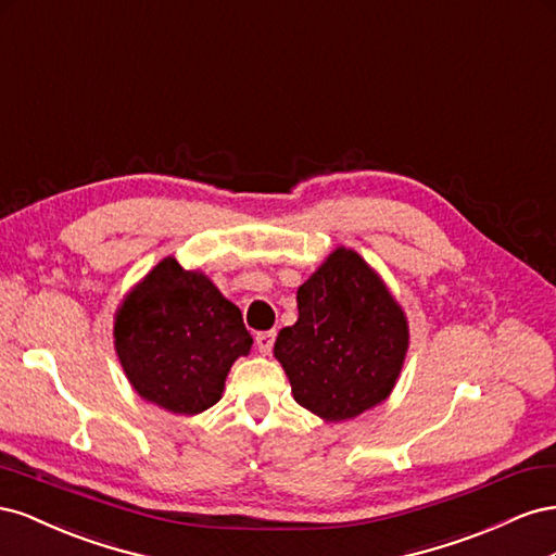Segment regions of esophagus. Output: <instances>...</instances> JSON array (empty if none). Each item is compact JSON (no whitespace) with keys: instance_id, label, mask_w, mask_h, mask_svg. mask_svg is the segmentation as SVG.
<instances>
[{"instance_id":"esophagus-1","label":"esophagus","mask_w":556,"mask_h":556,"mask_svg":"<svg viewBox=\"0 0 556 556\" xmlns=\"http://www.w3.org/2000/svg\"><path fill=\"white\" fill-rule=\"evenodd\" d=\"M275 338H277V332L275 330H263V332H258L256 336V346H258V352L261 354H269L273 352V346H275Z\"/></svg>"}]
</instances>
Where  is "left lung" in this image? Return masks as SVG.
I'll return each instance as SVG.
<instances>
[{
	"instance_id": "1",
	"label": "left lung",
	"mask_w": 556,
	"mask_h": 556,
	"mask_svg": "<svg viewBox=\"0 0 556 556\" xmlns=\"http://www.w3.org/2000/svg\"><path fill=\"white\" fill-rule=\"evenodd\" d=\"M407 338L405 314L382 279L340 247L298 289V321L279 330L275 356L300 405L344 421L391 393Z\"/></svg>"
}]
</instances>
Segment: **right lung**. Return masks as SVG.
<instances>
[{"mask_svg": "<svg viewBox=\"0 0 556 556\" xmlns=\"http://www.w3.org/2000/svg\"><path fill=\"white\" fill-rule=\"evenodd\" d=\"M116 352L135 391L174 415L212 407L253 338L242 312L202 273L157 263L116 312Z\"/></svg>", "mask_w": 556, "mask_h": 556, "instance_id": "obj_1", "label": "right lung"}]
</instances>
